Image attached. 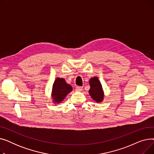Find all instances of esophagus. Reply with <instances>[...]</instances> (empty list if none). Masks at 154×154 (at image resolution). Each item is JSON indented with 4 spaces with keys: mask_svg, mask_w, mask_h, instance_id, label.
I'll return each instance as SVG.
<instances>
[{
    "mask_svg": "<svg viewBox=\"0 0 154 154\" xmlns=\"http://www.w3.org/2000/svg\"><path fill=\"white\" fill-rule=\"evenodd\" d=\"M75 91L77 92H81L82 91V87L77 86V87H75Z\"/></svg>",
    "mask_w": 154,
    "mask_h": 154,
    "instance_id": "34e87169",
    "label": "esophagus"
}]
</instances>
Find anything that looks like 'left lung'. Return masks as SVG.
Instances as JSON below:
<instances>
[{"mask_svg":"<svg viewBox=\"0 0 154 154\" xmlns=\"http://www.w3.org/2000/svg\"><path fill=\"white\" fill-rule=\"evenodd\" d=\"M90 89L88 91L92 99L96 102H102L104 97V92L102 84L98 77H94L89 80Z\"/></svg>","mask_w":154,"mask_h":154,"instance_id":"obj_1","label":"left lung"}]
</instances>
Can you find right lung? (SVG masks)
Instances as JSON below:
<instances>
[{"label":"right lung","instance_id":"1","mask_svg":"<svg viewBox=\"0 0 154 154\" xmlns=\"http://www.w3.org/2000/svg\"><path fill=\"white\" fill-rule=\"evenodd\" d=\"M72 91V87L68 84L63 78L57 77L53 84L52 99L54 103H61L68 94Z\"/></svg>","mask_w":154,"mask_h":154}]
</instances>
